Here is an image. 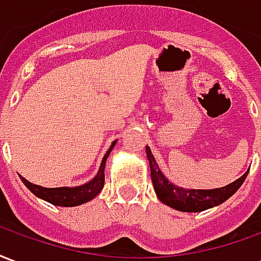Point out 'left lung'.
Returning <instances> with one entry per match:
<instances>
[{"mask_svg":"<svg viewBox=\"0 0 261 261\" xmlns=\"http://www.w3.org/2000/svg\"><path fill=\"white\" fill-rule=\"evenodd\" d=\"M147 149V158L149 161V168H151V179H152L153 189L161 201L175 208L177 211L183 213H198L204 211L207 208L215 207L222 204L225 200H228L232 194H235L236 190L242 186V183L246 179V173L241 176L238 180L232 181L230 185L221 189H213V190H192V189H181L170 183L164 173L159 170L156 161L153 158L152 152L149 147Z\"/></svg>","mask_w":261,"mask_h":261,"instance_id":"obj_1","label":"left lung"}]
</instances>
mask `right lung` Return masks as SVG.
Here are the masks:
<instances>
[{
    "mask_svg": "<svg viewBox=\"0 0 261 261\" xmlns=\"http://www.w3.org/2000/svg\"><path fill=\"white\" fill-rule=\"evenodd\" d=\"M114 144H116V141L112 144V147L109 148V151L106 152V155L103 156L102 165H100L99 172H97V175L95 176V179H92L89 183H86L84 186L47 189V187L33 185V183L28 181L25 177H22V176H19L20 180L23 181V185H25L35 196L40 197V198L46 200V201H48L50 204H53V205H59V207H75V205H81V204H84V202L91 201L92 198H95L103 189V185H105V166H106V159H108L109 153L112 152Z\"/></svg>",
    "mask_w": 261,
    "mask_h": 261,
    "instance_id": "1",
    "label": "right lung"
}]
</instances>
